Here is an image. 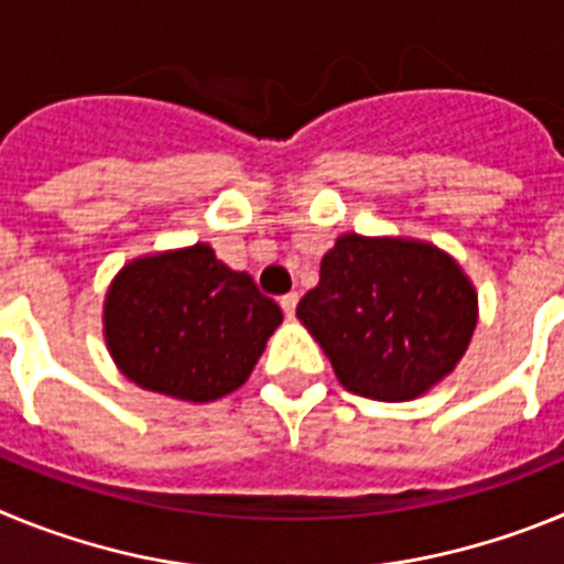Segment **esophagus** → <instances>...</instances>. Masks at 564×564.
<instances>
[{
	"label": "esophagus",
	"instance_id": "34e87169",
	"mask_svg": "<svg viewBox=\"0 0 564 564\" xmlns=\"http://www.w3.org/2000/svg\"><path fill=\"white\" fill-rule=\"evenodd\" d=\"M279 305H282V311H285L288 318L296 316V305H299V296L296 293H288V296L279 299Z\"/></svg>",
	"mask_w": 564,
	"mask_h": 564
}]
</instances>
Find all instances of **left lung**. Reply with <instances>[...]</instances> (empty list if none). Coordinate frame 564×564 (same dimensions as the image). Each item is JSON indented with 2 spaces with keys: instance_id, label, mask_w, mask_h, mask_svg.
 I'll return each mask as SVG.
<instances>
[{
  "instance_id": "1",
  "label": "left lung",
  "mask_w": 564,
  "mask_h": 564,
  "mask_svg": "<svg viewBox=\"0 0 564 564\" xmlns=\"http://www.w3.org/2000/svg\"><path fill=\"white\" fill-rule=\"evenodd\" d=\"M296 316L344 390L398 403L430 392L466 356L477 291L432 242L341 234Z\"/></svg>"
}]
</instances>
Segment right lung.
Returning <instances> with one entry per match:
<instances>
[{
  "label": "right lung",
  "mask_w": 564,
  "mask_h": 564,
  "mask_svg": "<svg viewBox=\"0 0 564 564\" xmlns=\"http://www.w3.org/2000/svg\"><path fill=\"white\" fill-rule=\"evenodd\" d=\"M279 325L276 302L208 242L134 257L104 296L115 367L141 390L188 403L239 390Z\"/></svg>",
  "instance_id": "add662e5"
}]
</instances>
